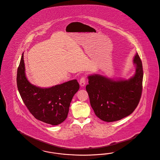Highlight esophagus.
Returning <instances> with one entry per match:
<instances>
[{"instance_id": "1", "label": "esophagus", "mask_w": 160, "mask_h": 160, "mask_svg": "<svg viewBox=\"0 0 160 160\" xmlns=\"http://www.w3.org/2000/svg\"><path fill=\"white\" fill-rule=\"evenodd\" d=\"M85 84H86V77L83 76L81 78V79L80 80V85L82 87H84Z\"/></svg>"}]
</instances>
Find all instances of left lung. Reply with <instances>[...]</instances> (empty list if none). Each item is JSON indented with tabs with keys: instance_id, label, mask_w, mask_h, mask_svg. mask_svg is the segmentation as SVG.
Instances as JSON below:
<instances>
[{
	"instance_id": "1",
	"label": "left lung",
	"mask_w": 160,
	"mask_h": 160,
	"mask_svg": "<svg viewBox=\"0 0 160 160\" xmlns=\"http://www.w3.org/2000/svg\"><path fill=\"white\" fill-rule=\"evenodd\" d=\"M135 73L128 80H113L99 74L88 76L86 87L94 113L111 122L131 115L137 107L142 91L143 69L137 52L133 60Z\"/></svg>"
}]
</instances>
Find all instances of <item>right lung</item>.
<instances>
[{"label":"right lung","instance_id":"add662e5","mask_svg":"<svg viewBox=\"0 0 160 160\" xmlns=\"http://www.w3.org/2000/svg\"><path fill=\"white\" fill-rule=\"evenodd\" d=\"M17 86L22 100L37 119L57 125L64 121L74 95L79 89L77 80L41 88L32 84L25 75L23 53L18 68Z\"/></svg>","mask_w":160,"mask_h":160}]
</instances>
